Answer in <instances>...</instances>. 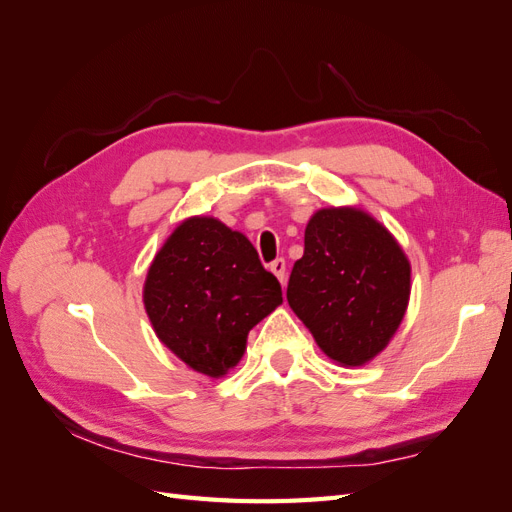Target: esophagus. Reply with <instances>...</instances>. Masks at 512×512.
I'll return each mask as SVG.
<instances>
[{"mask_svg":"<svg viewBox=\"0 0 512 512\" xmlns=\"http://www.w3.org/2000/svg\"><path fill=\"white\" fill-rule=\"evenodd\" d=\"M269 269L275 273L277 280H280V282L284 284V280H286V260H284V258H277V260H273Z\"/></svg>","mask_w":512,"mask_h":512,"instance_id":"1","label":"esophagus"}]
</instances>
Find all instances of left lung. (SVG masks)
I'll list each match as a JSON object with an SVG mask.
<instances>
[{
  "mask_svg": "<svg viewBox=\"0 0 512 512\" xmlns=\"http://www.w3.org/2000/svg\"><path fill=\"white\" fill-rule=\"evenodd\" d=\"M286 299L320 350L339 365H365L404 320L410 262L393 235L354 207L312 215Z\"/></svg>",
  "mask_w": 512,
  "mask_h": 512,
  "instance_id": "obj_1",
  "label": "left lung"
}]
</instances>
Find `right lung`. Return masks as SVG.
<instances>
[{"instance_id": "right-lung-1", "label": "right lung", "mask_w": 512, "mask_h": 512, "mask_svg": "<svg viewBox=\"0 0 512 512\" xmlns=\"http://www.w3.org/2000/svg\"><path fill=\"white\" fill-rule=\"evenodd\" d=\"M143 301L160 342L198 374L224 376L247 333L282 303L245 235L215 218L181 222L153 258Z\"/></svg>"}]
</instances>
